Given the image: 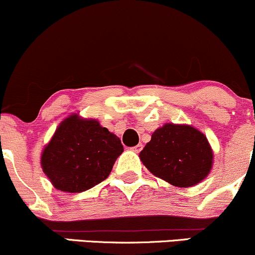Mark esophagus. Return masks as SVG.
I'll return each mask as SVG.
<instances>
[{
    "label": "esophagus",
    "instance_id": "34e87169",
    "mask_svg": "<svg viewBox=\"0 0 255 255\" xmlns=\"http://www.w3.org/2000/svg\"><path fill=\"white\" fill-rule=\"evenodd\" d=\"M132 150L134 151V152H140V151L142 150V145H141V144L135 145V146L132 147Z\"/></svg>",
    "mask_w": 255,
    "mask_h": 255
}]
</instances>
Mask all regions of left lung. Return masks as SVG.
Listing matches in <instances>:
<instances>
[{
  "instance_id": "left-lung-1",
  "label": "left lung",
  "mask_w": 255,
  "mask_h": 255,
  "mask_svg": "<svg viewBox=\"0 0 255 255\" xmlns=\"http://www.w3.org/2000/svg\"><path fill=\"white\" fill-rule=\"evenodd\" d=\"M139 157L153 175L179 187L198 184L213 166V151L206 135L189 125L159 127Z\"/></svg>"
}]
</instances>
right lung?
<instances>
[{
  "label": "right lung",
  "instance_id": "right-lung-1",
  "mask_svg": "<svg viewBox=\"0 0 255 255\" xmlns=\"http://www.w3.org/2000/svg\"><path fill=\"white\" fill-rule=\"evenodd\" d=\"M122 152L119 136L97 120L72 114L44 146L41 166L55 189L82 192L105 180Z\"/></svg>",
  "mask_w": 255,
  "mask_h": 255
}]
</instances>
